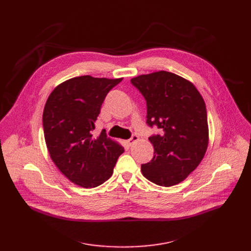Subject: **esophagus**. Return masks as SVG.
Wrapping results in <instances>:
<instances>
[{"mask_svg": "<svg viewBox=\"0 0 251 251\" xmlns=\"http://www.w3.org/2000/svg\"><path fill=\"white\" fill-rule=\"evenodd\" d=\"M138 140V135L137 134H133L132 136H131V138H129L126 142H127V144L129 147H131L132 146V144L135 142V141H137Z\"/></svg>", "mask_w": 251, "mask_h": 251, "instance_id": "1", "label": "esophagus"}]
</instances>
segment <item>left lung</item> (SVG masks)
I'll return each mask as SVG.
<instances>
[{"instance_id":"8db88e82","label":"left lung","mask_w":251,"mask_h":251,"mask_svg":"<svg viewBox=\"0 0 251 251\" xmlns=\"http://www.w3.org/2000/svg\"><path fill=\"white\" fill-rule=\"evenodd\" d=\"M147 101V124L161 129L149 137L153 157L143 176L160 186L185 179L203 159L208 143L205 103L195 86L174 73L159 71L131 79Z\"/></svg>"}]
</instances>
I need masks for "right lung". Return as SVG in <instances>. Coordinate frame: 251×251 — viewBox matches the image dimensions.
<instances>
[{
  "mask_svg": "<svg viewBox=\"0 0 251 251\" xmlns=\"http://www.w3.org/2000/svg\"><path fill=\"white\" fill-rule=\"evenodd\" d=\"M123 78L74 77L50 95L43 114L44 134L50 159L71 182L84 188L108 180L124 148L101 131H92L109 91Z\"/></svg>",
  "mask_w": 251,
  "mask_h": 251,
  "instance_id": "add662e5",
  "label": "right lung"
}]
</instances>
